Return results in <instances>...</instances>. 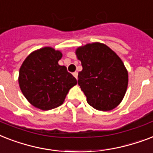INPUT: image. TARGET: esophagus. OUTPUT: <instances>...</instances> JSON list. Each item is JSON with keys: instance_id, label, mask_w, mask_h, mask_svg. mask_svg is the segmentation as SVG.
Listing matches in <instances>:
<instances>
[{"instance_id": "esophagus-1", "label": "esophagus", "mask_w": 153, "mask_h": 153, "mask_svg": "<svg viewBox=\"0 0 153 153\" xmlns=\"http://www.w3.org/2000/svg\"><path fill=\"white\" fill-rule=\"evenodd\" d=\"M73 76H74V77H75L76 80H77V77H78V73H77V72H75V73H73Z\"/></svg>"}]
</instances>
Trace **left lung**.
<instances>
[{
    "label": "left lung",
    "mask_w": 153,
    "mask_h": 153,
    "mask_svg": "<svg viewBox=\"0 0 153 153\" xmlns=\"http://www.w3.org/2000/svg\"><path fill=\"white\" fill-rule=\"evenodd\" d=\"M76 55L83 67L78 73V84L88 103L102 111L118 107L125 96L129 81L128 71L122 59L100 42L78 47Z\"/></svg>",
    "instance_id": "left-lung-1"
}]
</instances>
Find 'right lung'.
Masks as SVG:
<instances>
[{"label": "right lung", "mask_w": 153, "mask_h": 153, "mask_svg": "<svg viewBox=\"0 0 153 153\" xmlns=\"http://www.w3.org/2000/svg\"><path fill=\"white\" fill-rule=\"evenodd\" d=\"M60 51L46 46L30 53L19 72L22 93L34 107L49 111L64 102L69 89L77 84L76 78L60 65Z\"/></svg>", "instance_id": "obj_1"}]
</instances>
